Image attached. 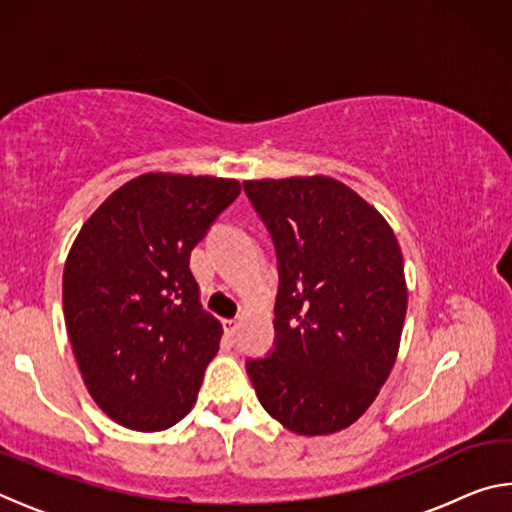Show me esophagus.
Returning a JSON list of instances; mask_svg holds the SVG:
<instances>
[{"mask_svg":"<svg viewBox=\"0 0 512 512\" xmlns=\"http://www.w3.org/2000/svg\"><path fill=\"white\" fill-rule=\"evenodd\" d=\"M237 329H239V320H225V334L235 336Z\"/></svg>","mask_w":512,"mask_h":512,"instance_id":"obj_1","label":"esophagus"}]
</instances>
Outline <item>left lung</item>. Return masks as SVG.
<instances>
[{
  "instance_id": "8db88e82",
  "label": "left lung",
  "mask_w": 512,
  "mask_h": 512,
  "mask_svg": "<svg viewBox=\"0 0 512 512\" xmlns=\"http://www.w3.org/2000/svg\"><path fill=\"white\" fill-rule=\"evenodd\" d=\"M280 266L275 350L248 361L266 413L298 436L352 427L395 366L409 305L388 221L341 180H244Z\"/></svg>"
}]
</instances>
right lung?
<instances>
[{
	"label": "right lung",
	"instance_id": "add662e5",
	"mask_svg": "<svg viewBox=\"0 0 512 512\" xmlns=\"http://www.w3.org/2000/svg\"><path fill=\"white\" fill-rule=\"evenodd\" d=\"M239 192L235 178L142 173L69 248V341L92 400L121 427L162 431L192 411L223 327L201 305L189 255Z\"/></svg>",
	"mask_w": 512,
	"mask_h": 512
}]
</instances>
